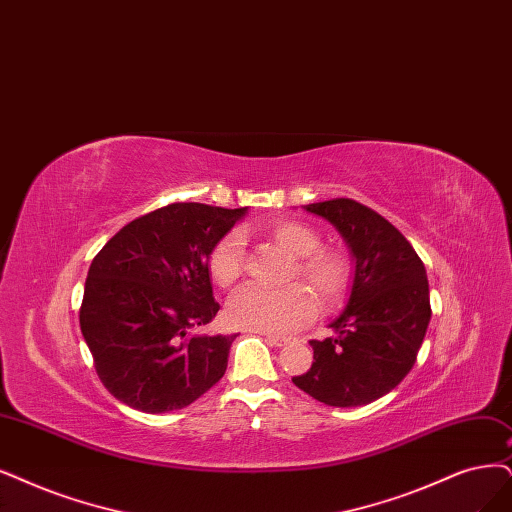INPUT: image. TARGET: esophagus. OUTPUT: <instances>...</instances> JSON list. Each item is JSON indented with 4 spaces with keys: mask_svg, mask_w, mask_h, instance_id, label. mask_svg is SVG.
Masks as SVG:
<instances>
[{
    "mask_svg": "<svg viewBox=\"0 0 512 512\" xmlns=\"http://www.w3.org/2000/svg\"><path fill=\"white\" fill-rule=\"evenodd\" d=\"M263 337H266V342H268L270 346H276V348L287 346V342H289L287 337H280V335H270V333H266V335H263Z\"/></svg>",
    "mask_w": 512,
    "mask_h": 512,
    "instance_id": "1",
    "label": "esophagus"
}]
</instances>
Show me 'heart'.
Here are the masks:
<instances>
[{
  "mask_svg": "<svg viewBox=\"0 0 512 512\" xmlns=\"http://www.w3.org/2000/svg\"><path fill=\"white\" fill-rule=\"evenodd\" d=\"M272 240L295 257L293 276H301L325 306L342 297L350 282L348 259L331 249H320V236L297 221H276L270 227ZM244 272V240L238 232L221 238L208 255V274L219 287H232ZM316 299L301 285L287 289L242 287L227 301V318L238 329L270 335L289 333L314 316Z\"/></svg>",
  "mask_w": 512,
  "mask_h": 512,
  "instance_id": "heart-1",
  "label": "heart"
}]
</instances>
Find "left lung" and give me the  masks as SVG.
<instances>
[{"label":"left lung","mask_w":512,"mask_h":512,"mask_svg":"<svg viewBox=\"0 0 512 512\" xmlns=\"http://www.w3.org/2000/svg\"><path fill=\"white\" fill-rule=\"evenodd\" d=\"M346 240L354 259L350 297L329 325L335 335L310 346L314 363L293 384L331 407L382 399L411 371L430 323L426 268L407 238L350 198L306 204Z\"/></svg>","instance_id":"obj_1"}]
</instances>
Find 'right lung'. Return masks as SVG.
<instances>
[{
	"label": "right lung",
	"mask_w": 512,
	"mask_h": 512,
	"mask_svg": "<svg viewBox=\"0 0 512 512\" xmlns=\"http://www.w3.org/2000/svg\"><path fill=\"white\" fill-rule=\"evenodd\" d=\"M249 208L168 204L124 225L92 259L80 327L103 386L124 405H192L227 369L236 335H200L219 312L208 255Z\"/></svg>",
	"instance_id": "add662e5"
}]
</instances>
